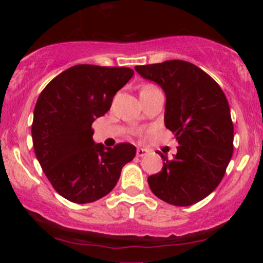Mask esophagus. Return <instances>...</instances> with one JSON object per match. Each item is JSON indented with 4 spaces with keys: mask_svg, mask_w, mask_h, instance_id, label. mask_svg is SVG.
<instances>
[{
    "mask_svg": "<svg viewBox=\"0 0 263 263\" xmlns=\"http://www.w3.org/2000/svg\"><path fill=\"white\" fill-rule=\"evenodd\" d=\"M147 153H148V151L145 149V148H138V149H136V156L140 157V158L146 156Z\"/></svg>",
    "mask_w": 263,
    "mask_h": 263,
    "instance_id": "34e87169",
    "label": "esophagus"
}]
</instances>
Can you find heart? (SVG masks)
<instances>
[{"mask_svg": "<svg viewBox=\"0 0 263 263\" xmlns=\"http://www.w3.org/2000/svg\"><path fill=\"white\" fill-rule=\"evenodd\" d=\"M154 86H151V85H148V86H145V87H143L142 89H141V92L142 91H147V89H151V88H153Z\"/></svg>", "mask_w": 263, "mask_h": 263, "instance_id": "heart-1", "label": "heart"}]
</instances>
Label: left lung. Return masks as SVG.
Masks as SVG:
<instances>
[{
    "instance_id": "left-lung-1",
    "label": "left lung",
    "mask_w": 263,
    "mask_h": 263,
    "mask_svg": "<svg viewBox=\"0 0 263 263\" xmlns=\"http://www.w3.org/2000/svg\"><path fill=\"white\" fill-rule=\"evenodd\" d=\"M166 96L164 123L178 142L172 159L147 178L152 193L174 206H190L219 185L233 152L228 99L217 82L195 64L181 60L136 66Z\"/></svg>"
}]
</instances>
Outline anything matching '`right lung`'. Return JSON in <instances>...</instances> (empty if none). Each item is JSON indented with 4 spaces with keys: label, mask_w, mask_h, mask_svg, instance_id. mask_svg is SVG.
<instances>
[{
    "label": "right lung",
    "mask_w": 263,
    "mask_h": 263,
    "mask_svg": "<svg viewBox=\"0 0 263 263\" xmlns=\"http://www.w3.org/2000/svg\"><path fill=\"white\" fill-rule=\"evenodd\" d=\"M134 70L78 64L49 82L35 104L32 140L35 157L53 188L75 203L102 199L115 188L135 146L114 148L93 141L92 123L110 110Z\"/></svg>",
    "instance_id": "1"
}]
</instances>
